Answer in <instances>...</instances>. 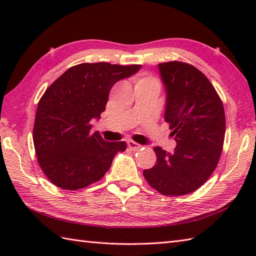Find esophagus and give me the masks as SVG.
Instances as JSON below:
<instances>
[{"mask_svg": "<svg viewBox=\"0 0 256 256\" xmlns=\"http://www.w3.org/2000/svg\"><path fill=\"white\" fill-rule=\"evenodd\" d=\"M128 148L132 150H138L140 148H142V145L138 144L136 142H134V140H128Z\"/></svg>", "mask_w": 256, "mask_h": 256, "instance_id": "34e87169", "label": "esophagus"}]
</instances>
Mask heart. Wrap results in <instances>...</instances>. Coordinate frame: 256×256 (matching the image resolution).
I'll return each instance as SVG.
<instances>
[{
	"label": "heart",
	"mask_w": 256,
	"mask_h": 256,
	"mask_svg": "<svg viewBox=\"0 0 256 256\" xmlns=\"http://www.w3.org/2000/svg\"><path fill=\"white\" fill-rule=\"evenodd\" d=\"M135 86H145V88L153 89L157 92H160V90L162 88L160 80L158 78L153 77V76H148V74H144V76H140V77H138L136 82H135Z\"/></svg>",
	"instance_id": "heart-1"
}]
</instances>
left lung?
Returning a JSON list of instances; mask_svg holds the SVG:
<instances>
[{
  "label": "left lung",
  "instance_id": "obj_1",
  "mask_svg": "<svg viewBox=\"0 0 256 256\" xmlns=\"http://www.w3.org/2000/svg\"><path fill=\"white\" fill-rule=\"evenodd\" d=\"M167 99L165 121L177 146L167 153L154 148L157 160L143 175L164 196L194 192L208 180L218 165L226 134L224 103L214 86L192 64H158Z\"/></svg>",
  "mask_w": 256,
  "mask_h": 256
}]
</instances>
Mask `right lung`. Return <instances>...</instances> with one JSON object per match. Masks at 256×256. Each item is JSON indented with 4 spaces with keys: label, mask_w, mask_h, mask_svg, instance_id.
Segmentation results:
<instances>
[{
    "label": "right lung",
    "mask_w": 256,
    "mask_h": 256,
    "mask_svg": "<svg viewBox=\"0 0 256 256\" xmlns=\"http://www.w3.org/2000/svg\"><path fill=\"white\" fill-rule=\"evenodd\" d=\"M140 64H79L66 70L38 102L32 140L37 162L46 177L64 190H78L106 175L125 142H106L91 132L108 94L118 80L136 74Z\"/></svg>",
    "instance_id": "right-lung-1"
}]
</instances>
